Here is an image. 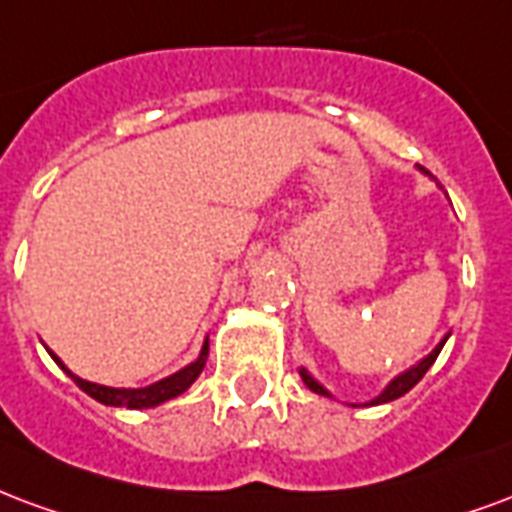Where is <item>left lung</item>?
Returning <instances> with one entry per match:
<instances>
[{
	"mask_svg": "<svg viewBox=\"0 0 512 512\" xmlns=\"http://www.w3.org/2000/svg\"><path fill=\"white\" fill-rule=\"evenodd\" d=\"M418 170H420V173H423V176H429V179H431L429 170H426V168H418ZM437 187H439V184H437ZM439 189H442V187H439ZM448 336H450V333H445V336L439 339L437 347H434V350H431L429 355H426V358H420V361L415 363V366H410L407 372L396 374V377H393V380L388 382V385H385V388H382V391L377 393V396H374L372 401H366V404H369V407H377V404H388V401L399 399V396H404V393H407V391H412V388H415V385H418V382L423 380V374L429 372L431 363L437 361L439 350L445 347V342H448ZM298 374H301V380H304V385H306V388H309V391H314V393H317V396H328V399H333V393L328 391V388H325L323 382L314 380L306 366H298ZM350 407H361V404H350Z\"/></svg>",
	"mask_w": 512,
	"mask_h": 512,
	"instance_id": "8db88e82",
	"label": "left lung"
}]
</instances>
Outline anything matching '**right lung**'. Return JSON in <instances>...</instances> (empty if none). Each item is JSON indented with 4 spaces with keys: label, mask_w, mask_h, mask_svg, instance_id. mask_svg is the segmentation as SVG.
Listing matches in <instances>:
<instances>
[{
    "label": "right lung",
    "mask_w": 512,
    "mask_h": 512,
    "mask_svg": "<svg viewBox=\"0 0 512 512\" xmlns=\"http://www.w3.org/2000/svg\"><path fill=\"white\" fill-rule=\"evenodd\" d=\"M48 355H51V358L56 361V366H59V369H62V372L67 374V377H70V380H73L83 393H89L94 401L108 404V407L149 410V407H160V404H165V401L181 396V393L187 391L192 382L198 380L200 372H203V366H206V358H208V336H206V342H203V347H200L198 358H195V361L187 363L184 369H179L176 374H170V377H165V380L151 382V385H146V388H111V385H97V382L83 380V377H78V374L70 372L56 352L48 350Z\"/></svg>",
    "instance_id": "obj_1"
}]
</instances>
